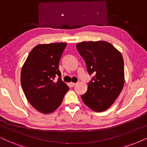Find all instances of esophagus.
Wrapping results in <instances>:
<instances>
[{
  "label": "esophagus",
  "instance_id": "esophagus-1",
  "mask_svg": "<svg viewBox=\"0 0 147 147\" xmlns=\"http://www.w3.org/2000/svg\"><path fill=\"white\" fill-rule=\"evenodd\" d=\"M69 84H70V86H71V87H74V86H75V85H76V83H75L70 82V83H69Z\"/></svg>",
  "mask_w": 147,
  "mask_h": 147
}]
</instances>
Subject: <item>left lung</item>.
Listing matches in <instances>:
<instances>
[{
    "label": "left lung",
    "mask_w": 147,
    "mask_h": 147,
    "mask_svg": "<svg viewBox=\"0 0 147 147\" xmlns=\"http://www.w3.org/2000/svg\"><path fill=\"white\" fill-rule=\"evenodd\" d=\"M76 47L85 61L89 74L95 73L81 99L92 111L107 110L119 96L125 82L121 53L104 40L83 41Z\"/></svg>",
    "instance_id": "left-lung-1"
}]
</instances>
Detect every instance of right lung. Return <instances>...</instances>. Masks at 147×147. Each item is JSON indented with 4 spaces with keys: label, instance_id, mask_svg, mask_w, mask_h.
<instances>
[{
    "label": "right lung",
    "instance_id": "1",
    "mask_svg": "<svg viewBox=\"0 0 147 147\" xmlns=\"http://www.w3.org/2000/svg\"><path fill=\"white\" fill-rule=\"evenodd\" d=\"M65 42L40 44L30 52L22 68L21 84L30 105L43 114H49L61 105L69 87L61 80L59 61ZM58 75L57 82L54 79Z\"/></svg>",
    "mask_w": 147,
    "mask_h": 147
}]
</instances>
